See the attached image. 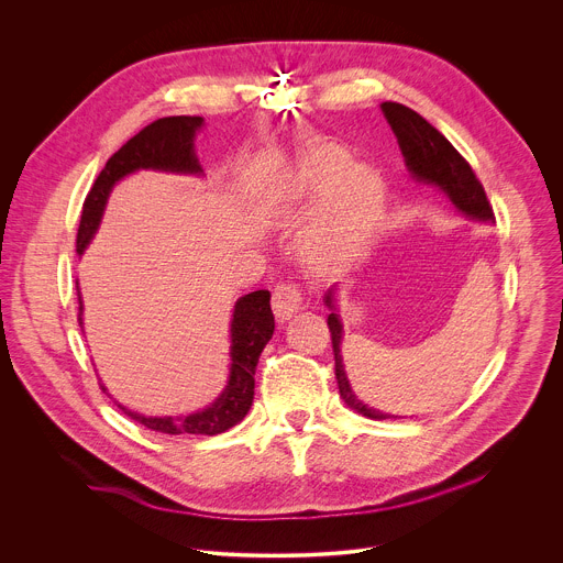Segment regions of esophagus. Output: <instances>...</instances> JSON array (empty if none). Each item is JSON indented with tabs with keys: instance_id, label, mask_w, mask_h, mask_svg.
<instances>
[{
	"instance_id": "esophagus-1",
	"label": "esophagus",
	"mask_w": 563,
	"mask_h": 563,
	"mask_svg": "<svg viewBox=\"0 0 563 563\" xmlns=\"http://www.w3.org/2000/svg\"><path fill=\"white\" fill-rule=\"evenodd\" d=\"M302 305V289L296 283H280L274 289L272 307L278 318H289Z\"/></svg>"
}]
</instances>
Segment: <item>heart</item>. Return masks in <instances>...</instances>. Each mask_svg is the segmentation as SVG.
Returning a JSON list of instances; mask_svg holds the SVG:
<instances>
[{"mask_svg": "<svg viewBox=\"0 0 563 563\" xmlns=\"http://www.w3.org/2000/svg\"><path fill=\"white\" fill-rule=\"evenodd\" d=\"M298 191L323 196L309 229L307 247L318 261L356 256L376 233L385 189L378 176L361 165L347 167V155L334 144L311 148L298 165Z\"/></svg>", "mask_w": 563, "mask_h": 563, "instance_id": "obj_1", "label": "heart"}]
</instances>
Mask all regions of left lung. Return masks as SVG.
<instances>
[{
    "instance_id": "obj_1",
    "label": "left lung",
    "mask_w": 563,
    "mask_h": 563,
    "mask_svg": "<svg viewBox=\"0 0 563 563\" xmlns=\"http://www.w3.org/2000/svg\"><path fill=\"white\" fill-rule=\"evenodd\" d=\"M400 151L406 155V165L412 172V176L417 180L423 183H432L437 187H441L450 200L454 202V207L459 211H463L470 218L476 220H495V211L493 205L486 196L484 185L476 178V174L472 172L467 159L450 144V140L434 129L426 118H421L417 111L398 104V102H383L380 104ZM325 302L332 307V291L325 296ZM328 328L332 334V350H334V372H336V380H339V391L343 396L345 404L367 417V419H391L389 415L376 412L372 408H367L363 400L356 398V394L350 387V380L345 376L343 369V358H341V336H343V328L341 320L336 313L328 316Z\"/></svg>"
}]
</instances>
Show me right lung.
<instances>
[{"label": "right lung", "mask_w": 563, "mask_h": 563, "mask_svg": "<svg viewBox=\"0 0 563 563\" xmlns=\"http://www.w3.org/2000/svg\"><path fill=\"white\" fill-rule=\"evenodd\" d=\"M202 126L200 115H172L159 118L135 133L122 144L96 178L79 218L75 252L82 254L98 231L102 209L107 205L111 187L135 169H165L198 174L200 165L194 153V135ZM269 291L258 289L240 298L231 320V376L222 396L211 408L189 417H165L153 419L129 412L118 406L126 417L142 423L144 428L163 434H205L213 437L227 432L245 419L254 404V374L261 352L274 334V311L269 305ZM77 320L82 325V298L77 289ZM104 389V387H102Z\"/></svg>", "instance_id": "obj_1"}]
</instances>
